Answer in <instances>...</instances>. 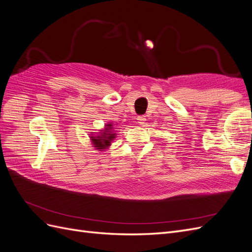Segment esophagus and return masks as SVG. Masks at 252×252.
<instances>
[{
  "label": "esophagus",
  "mask_w": 252,
  "mask_h": 252,
  "mask_svg": "<svg viewBox=\"0 0 252 252\" xmlns=\"http://www.w3.org/2000/svg\"><path fill=\"white\" fill-rule=\"evenodd\" d=\"M145 120H147V118H145V116H138L137 117V123H138V125H140V126H144L145 125Z\"/></svg>",
  "instance_id": "obj_1"
}]
</instances>
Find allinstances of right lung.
Masks as SVG:
<instances>
[{
    "instance_id": "obj_1",
    "label": "right lung",
    "mask_w": 252,
    "mask_h": 252,
    "mask_svg": "<svg viewBox=\"0 0 252 252\" xmlns=\"http://www.w3.org/2000/svg\"><path fill=\"white\" fill-rule=\"evenodd\" d=\"M116 133L111 123L104 125L102 129H99L98 133L90 134L91 143L96 151H105L111 145L112 141L116 138Z\"/></svg>"
}]
</instances>
